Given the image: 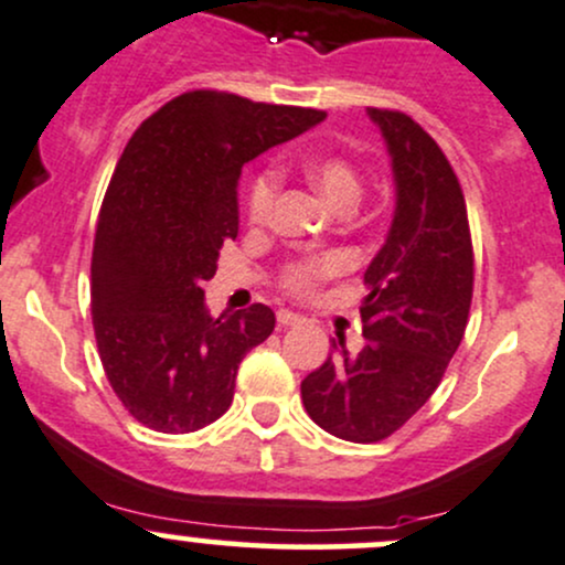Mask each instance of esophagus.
<instances>
[{
	"label": "esophagus",
	"instance_id": "1",
	"mask_svg": "<svg viewBox=\"0 0 565 565\" xmlns=\"http://www.w3.org/2000/svg\"><path fill=\"white\" fill-rule=\"evenodd\" d=\"M276 319H278V324H281V327H295V324H300L302 316L295 313V311H278Z\"/></svg>",
	"mask_w": 565,
	"mask_h": 565
}]
</instances>
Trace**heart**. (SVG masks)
<instances>
[{"label": "heart", "mask_w": 565, "mask_h": 565, "mask_svg": "<svg viewBox=\"0 0 565 565\" xmlns=\"http://www.w3.org/2000/svg\"><path fill=\"white\" fill-rule=\"evenodd\" d=\"M300 171L306 173L313 190L324 198L334 209L356 206L364 192V179L356 166L343 154H308L300 160ZM278 198V173L273 169H263L254 173L246 192V214L254 225H265L276 209ZM345 268V259L340 254H324V257L302 259V263L289 265L284 273V289L292 295H311L324 278L334 276Z\"/></svg>", "instance_id": "b5f03b06"}]
</instances>
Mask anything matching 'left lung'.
<instances>
[{
  "label": "left lung",
  "mask_w": 565,
  "mask_h": 565,
  "mask_svg": "<svg viewBox=\"0 0 565 565\" xmlns=\"http://www.w3.org/2000/svg\"><path fill=\"white\" fill-rule=\"evenodd\" d=\"M394 173V220L364 270L362 351L332 353L302 381V405L349 443L386 439L426 405L461 345L475 284L467 203L448 158L413 117L367 109Z\"/></svg>",
  "instance_id": "obj_1"
}]
</instances>
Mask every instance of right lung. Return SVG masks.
<instances>
[{"label": "right lung", "mask_w": 565, "mask_h": 565, "mask_svg": "<svg viewBox=\"0 0 565 565\" xmlns=\"http://www.w3.org/2000/svg\"><path fill=\"white\" fill-rule=\"evenodd\" d=\"M324 117L190 90L136 128L98 214L90 311L104 373L139 424L188 434L231 407L241 359L276 316L257 302L214 319L203 281L238 235L241 169Z\"/></svg>", "instance_id": "obj_1"}]
</instances>
